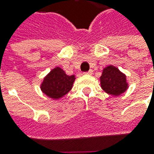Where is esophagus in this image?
<instances>
[{
	"label": "esophagus",
	"mask_w": 154,
	"mask_h": 154,
	"mask_svg": "<svg viewBox=\"0 0 154 154\" xmlns=\"http://www.w3.org/2000/svg\"><path fill=\"white\" fill-rule=\"evenodd\" d=\"M92 73H93V71H92V69H90L89 71H87V72H85L84 74H88V75H91V74H92Z\"/></svg>",
	"instance_id": "34e87169"
}]
</instances>
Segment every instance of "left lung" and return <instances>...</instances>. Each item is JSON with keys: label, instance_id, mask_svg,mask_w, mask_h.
Wrapping results in <instances>:
<instances>
[{"label": "left lung", "instance_id": "left-lung-1", "mask_svg": "<svg viewBox=\"0 0 154 154\" xmlns=\"http://www.w3.org/2000/svg\"><path fill=\"white\" fill-rule=\"evenodd\" d=\"M100 84L104 92L113 96H119L128 88L125 74L111 65L103 68L100 77Z\"/></svg>", "mask_w": 154, "mask_h": 154}]
</instances>
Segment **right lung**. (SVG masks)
I'll return each instance as SVG.
<instances>
[{
    "label": "right lung",
    "mask_w": 154,
    "mask_h": 154,
    "mask_svg": "<svg viewBox=\"0 0 154 154\" xmlns=\"http://www.w3.org/2000/svg\"><path fill=\"white\" fill-rule=\"evenodd\" d=\"M74 75H68L61 68L51 70L41 84V89L50 98L57 99L66 95L73 86Z\"/></svg>",
    "instance_id": "obj_1"
}]
</instances>
